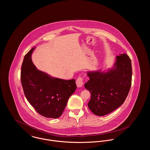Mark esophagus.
Segmentation results:
<instances>
[{
  "instance_id": "obj_1",
  "label": "esophagus",
  "mask_w": 150,
  "mask_h": 150,
  "mask_svg": "<svg viewBox=\"0 0 150 150\" xmlns=\"http://www.w3.org/2000/svg\"><path fill=\"white\" fill-rule=\"evenodd\" d=\"M76 84L77 87H81L83 85V79L81 77H79L76 80Z\"/></svg>"
}]
</instances>
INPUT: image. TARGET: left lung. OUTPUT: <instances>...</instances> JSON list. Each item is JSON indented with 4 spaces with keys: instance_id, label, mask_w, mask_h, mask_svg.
Segmentation results:
<instances>
[{
    "instance_id": "1",
    "label": "left lung",
    "mask_w": 150,
    "mask_h": 150,
    "mask_svg": "<svg viewBox=\"0 0 150 150\" xmlns=\"http://www.w3.org/2000/svg\"><path fill=\"white\" fill-rule=\"evenodd\" d=\"M89 80L84 86L91 93L88 106L95 115L103 116L121 106L125 100L132 83L131 60L125 54L116 57L112 67L87 71Z\"/></svg>"
}]
</instances>
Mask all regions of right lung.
I'll use <instances>...</instances> for the list:
<instances>
[{
  "label": "right lung",
  "instance_id": "1",
  "mask_svg": "<svg viewBox=\"0 0 150 150\" xmlns=\"http://www.w3.org/2000/svg\"><path fill=\"white\" fill-rule=\"evenodd\" d=\"M32 48L24 57L21 81L24 94L36 111L46 118H57L64 111L77 86L74 79L64 80L37 69L32 61Z\"/></svg>",
  "mask_w": 150,
  "mask_h": 150
}]
</instances>
